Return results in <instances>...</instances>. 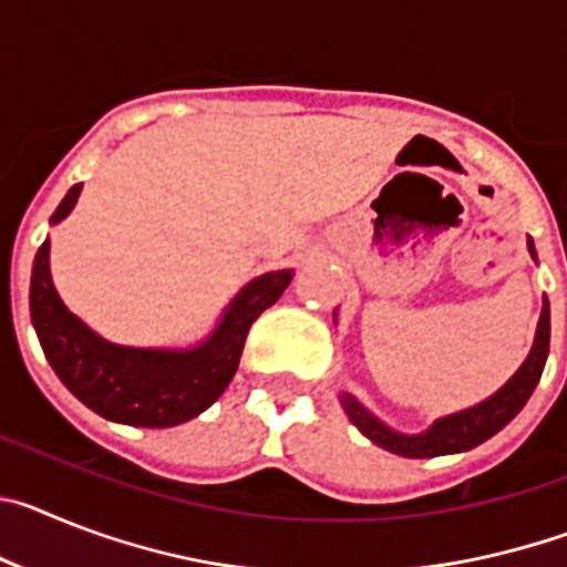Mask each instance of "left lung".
Wrapping results in <instances>:
<instances>
[{"instance_id": "left-lung-1", "label": "left lung", "mask_w": 567, "mask_h": 567, "mask_svg": "<svg viewBox=\"0 0 567 567\" xmlns=\"http://www.w3.org/2000/svg\"><path fill=\"white\" fill-rule=\"evenodd\" d=\"M530 258L537 260L534 252V240H528ZM548 346H550V307L548 300L543 303V315H539L537 334H534V346H530L528 358L519 365L517 374L508 380V383L499 389V392L491 394L488 400H483L480 405H471L465 412L449 414V417L434 420L432 429H425L423 434H400L394 429H389L385 423H380L372 412H365L363 403L352 398V394H340V403H343L346 414L358 425L365 437L378 443L385 452L400 454V457H440V454H457L468 452L474 445L485 443L488 437L505 429L511 420L517 417L519 409L528 403L530 392L537 389L539 378H543L545 360H548Z\"/></svg>"}]
</instances>
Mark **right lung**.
Returning a JSON list of instances; mask_svg holds the SVG:
<instances>
[{
  "label": "right lung",
  "instance_id": "1",
  "mask_svg": "<svg viewBox=\"0 0 567 567\" xmlns=\"http://www.w3.org/2000/svg\"><path fill=\"white\" fill-rule=\"evenodd\" d=\"M79 193L82 184H73L50 224L68 218ZM289 280L292 269L249 280L215 332L193 349H133L104 340L64 307L50 278V240H44L30 275V320L53 372L87 409L113 423L169 429L198 417L221 398L249 327L284 295Z\"/></svg>",
  "mask_w": 567,
  "mask_h": 567
}]
</instances>
